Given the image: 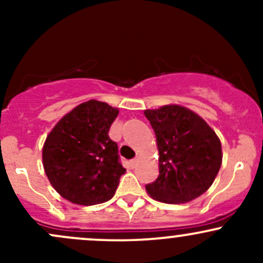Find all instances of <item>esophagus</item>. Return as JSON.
Listing matches in <instances>:
<instances>
[{
	"label": "esophagus",
	"mask_w": 263,
	"mask_h": 263,
	"mask_svg": "<svg viewBox=\"0 0 263 263\" xmlns=\"http://www.w3.org/2000/svg\"><path fill=\"white\" fill-rule=\"evenodd\" d=\"M137 163H139V159H132V160L131 161H129V164H131V166H132V168H135V166H136L137 165Z\"/></svg>",
	"instance_id": "1"
}]
</instances>
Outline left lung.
Instances as JSON below:
<instances>
[{"label": "left lung", "mask_w": 263, "mask_h": 263, "mask_svg": "<svg viewBox=\"0 0 263 263\" xmlns=\"http://www.w3.org/2000/svg\"><path fill=\"white\" fill-rule=\"evenodd\" d=\"M155 131L159 177L146 185L151 198L164 203H184L211 187L221 166V142L197 113L178 104L146 109Z\"/></svg>", "instance_id": "left-lung-1"}]
</instances>
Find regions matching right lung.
<instances>
[{"mask_svg":"<svg viewBox=\"0 0 263 263\" xmlns=\"http://www.w3.org/2000/svg\"><path fill=\"white\" fill-rule=\"evenodd\" d=\"M118 113L107 103L87 100L63 116L47 136L42 150L44 172L70 202L98 205L115 196L126 172L108 135Z\"/></svg>","mask_w":263,"mask_h":263,"instance_id":"1","label":"right lung"}]
</instances>
